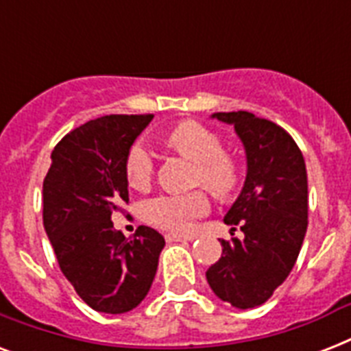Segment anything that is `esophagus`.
Instances as JSON below:
<instances>
[{
    "label": "esophagus",
    "mask_w": 351,
    "mask_h": 351,
    "mask_svg": "<svg viewBox=\"0 0 351 351\" xmlns=\"http://www.w3.org/2000/svg\"><path fill=\"white\" fill-rule=\"evenodd\" d=\"M165 240L167 242H184V240H191L186 234H176V233H167L165 234Z\"/></svg>",
    "instance_id": "1"
}]
</instances>
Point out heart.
I'll use <instances>...</instances> for the list:
<instances>
[{"instance_id":"b5f03b06","label":"heart","mask_w":351,"mask_h":351,"mask_svg":"<svg viewBox=\"0 0 351 351\" xmlns=\"http://www.w3.org/2000/svg\"><path fill=\"white\" fill-rule=\"evenodd\" d=\"M164 142L197 164L195 180L208 187L215 197L230 198L242 182V169L233 154L226 153L217 132L198 121H180L165 132ZM127 184L134 189H145L153 176V156L143 143H132L123 160ZM209 208L204 191L186 195H160L143 204V217L156 228L182 233L191 222L202 217Z\"/></svg>"}]
</instances>
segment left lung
<instances>
[{"label":"left lung","mask_w":351,"mask_h":351,"mask_svg":"<svg viewBox=\"0 0 351 351\" xmlns=\"http://www.w3.org/2000/svg\"><path fill=\"white\" fill-rule=\"evenodd\" d=\"M234 125L247 175L224 222L244 239L220 240L222 256L206 271L219 299L247 310L264 304L293 269L308 230L304 156L288 131L253 112H215Z\"/></svg>","instance_id":"8db88e82"}]
</instances>
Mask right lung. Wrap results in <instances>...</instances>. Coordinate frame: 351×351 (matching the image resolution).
<instances>
[{
  "label": "right lung",
  "instance_id": "1",
  "mask_svg": "<svg viewBox=\"0 0 351 351\" xmlns=\"http://www.w3.org/2000/svg\"><path fill=\"white\" fill-rule=\"evenodd\" d=\"M153 114H109L56 143L43 180V226L60 269L84 302L125 313L147 295L164 237L140 226L131 239L111 217L129 204L123 160Z\"/></svg>",
  "mask_w": 351,
  "mask_h": 351
}]
</instances>
